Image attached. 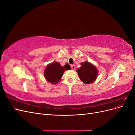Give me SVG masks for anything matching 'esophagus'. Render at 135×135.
<instances>
[{
    "instance_id": "obj_1",
    "label": "esophagus",
    "mask_w": 135,
    "mask_h": 135,
    "mask_svg": "<svg viewBox=\"0 0 135 135\" xmlns=\"http://www.w3.org/2000/svg\"><path fill=\"white\" fill-rule=\"evenodd\" d=\"M71 69H73V70H75V66L74 65H71Z\"/></svg>"
}]
</instances>
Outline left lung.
Segmentation results:
<instances>
[{"label": "left lung", "mask_w": 135, "mask_h": 135, "mask_svg": "<svg viewBox=\"0 0 135 135\" xmlns=\"http://www.w3.org/2000/svg\"><path fill=\"white\" fill-rule=\"evenodd\" d=\"M81 66L76 70L79 79L85 84L92 83L95 81L98 75L96 66L88 61L80 63Z\"/></svg>", "instance_id": "8db88e82"}]
</instances>
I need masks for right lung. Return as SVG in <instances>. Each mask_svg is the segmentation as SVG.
<instances>
[{
  "mask_svg": "<svg viewBox=\"0 0 135 135\" xmlns=\"http://www.w3.org/2000/svg\"><path fill=\"white\" fill-rule=\"evenodd\" d=\"M70 65L66 64L64 66H62L59 62L54 61V62L48 64L44 71L45 78L49 83L55 84L60 81L64 73L70 70Z\"/></svg>",
  "mask_w": 135,
  "mask_h": 135,
  "instance_id": "1",
  "label": "right lung"
}]
</instances>
